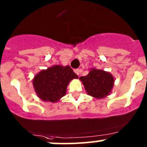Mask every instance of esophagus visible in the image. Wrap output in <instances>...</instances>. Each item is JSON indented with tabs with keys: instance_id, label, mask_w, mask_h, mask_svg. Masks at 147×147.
<instances>
[{
	"instance_id": "1",
	"label": "esophagus",
	"mask_w": 147,
	"mask_h": 147,
	"mask_svg": "<svg viewBox=\"0 0 147 147\" xmlns=\"http://www.w3.org/2000/svg\"><path fill=\"white\" fill-rule=\"evenodd\" d=\"M75 72L77 74V75H80V70H79V69H75Z\"/></svg>"
}]
</instances>
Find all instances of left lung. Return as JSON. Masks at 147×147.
<instances>
[{
    "label": "left lung",
    "instance_id": "1",
    "mask_svg": "<svg viewBox=\"0 0 147 147\" xmlns=\"http://www.w3.org/2000/svg\"><path fill=\"white\" fill-rule=\"evenodd\" d=\"M88 94L96 98H103L112 91L114 80L104 70L92 69L86 76L80 77Z\"/></svg>",
    "mask_w": 147,
    "mask_h": 147
}]
</instances>
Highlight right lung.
<instances>
[{
    "mask_svg": "<svg viewBox=\"0 0 147 147\" xmlns=\"http://www.w3.org/2000/svg\"><path fill=\"white\" fill-rule=\"evenodd\" d=\"M78 76L70 66L54 65L40 72L35 76L33 84L40 99L54 102L65 96L69 82Z\"/></svg>",
    "mask_w": 147,
    "mask_h": 147,
    "instance_id": "obj_1",
    "label": "right lung"
}]
</instances>
